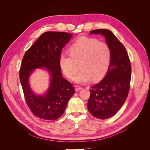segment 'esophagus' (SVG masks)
Returning <instances> with one entry per match:
<instances>
[{
    "label": "esophagus",
    "mask_w": 150,
    "mask_h": 150,
    "mask_svg": "<svg viewBox=\"0 0 150 150\" xmlns=\"http://www.w3.org/2000/svg\"><path fill=\"white\" fill-rule=\"evenodd\" d=\"M74 88H75V90L77 91L81 90V89H82L83 88V87H81V86H75Z\"/></svg>",
    "instance_id": "34e87169"
}]
</instances>
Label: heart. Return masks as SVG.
Here are the masks:
<instances>
[{
  "mask_svg": "<svg viewBox=\"0 0 150 150\" xmlns=\"http://www.w3.org/2000/svg\"><path fill=\"white\" fill-rule=\"evenodd\" d=\"M71 55L62 54L59 65L67 78L72 79L78 72L80 65L81 71L75 81L85 83L91 79L98 81L106 75L110 67L111 52L106 42L95 38L81 37L69 49Z\"/></svg>",
  "mask_w": 150,
  "mask_h": 150,
  "instance_id": "b5f03b06",
  "label": "heart"
}]
</instances>
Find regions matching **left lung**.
<instances>
[{
    "mask_svg": "<svg viewBox=\"0 0 150 150\" xmlns=\"http://www.w3.org/2000/svg\"><path fill=\"white\" fill-rule=\"evenodd\" d=\"M90 34H101L111 52L106 76L90 89L88 110L93 116L106 120L114 116L123 105L130 88L131 66L128 54L120 40L108 29L93 30Z\"/></svg>",
    "mask_w": 150,
    "mask_h": 150,
    "instance_id": "obj_1",
    "label": "left lung"
}]
</instances>
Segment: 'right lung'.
I'll return each mask as SVG.
<instances>
[{
  "label": "right lung",
  "mask_w": 150,
  "mask_h": 150,
  "mask_svg": "<svg viewBox=\"0 0 150 150\" xmlns=\"http://www.w3.org/2000/svg\"><path fill=\"white\" fill-rule=\"evenodd\" d=\"M72 34L64 32H46L25 52L19 71V78L25 102L33 114L40 119L56 120L64 112L75 93L72 84L62 78L59 58ZM46 67L52 76L50 87L44 96H36L28 83L35 68Z\"/></svg>",
  "instance_id": "add662e5"
}]
</instances>
